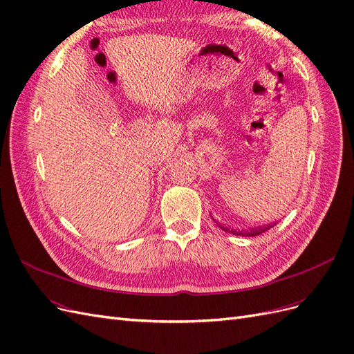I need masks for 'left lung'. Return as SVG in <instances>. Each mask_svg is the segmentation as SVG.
Listing matches in <instances>:
<instances>
[{
  "instance_id": "1",
  "label": "left lung",
  "mask_w": 354,
  "mask_h": 354,
  "mask_svg": "<svg viewBox=\"0 0 354 354\" xmlns=\"http://www.w3.org/2000/svg\"><path fill=\"white\" fill-rule=\"evenodd\" d=\"M211 217H212V216H211ZM212 220H214V217H212ZM214 223H216L221 230L227 232V233L236 234V236H257V234H261V233L267 232V230L272 229V227L274 226V224H266V226H260V227H255V229H251V230H234V229H229V227H226V226H223V224L218 223L217 220H214Z\"/></svg>"
}]
</instances>
